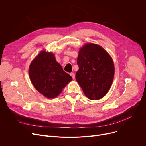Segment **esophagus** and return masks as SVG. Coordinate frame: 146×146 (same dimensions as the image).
I'll list each match as a JSON object with an SVG mask.
<instances>
[{
  "mask_svg": "<svg viewBox=\"0 0 146 146\" xmlns=\"http://www.w3.org/2000/svg\"><path fill=\"white\" fill-rule=\"evenodd\" d=\"M70 76H72V77L73 78V79H74L75 78V74H74V73H70Z\"/></svg>",
  "mask_w": 146,
  "mask_h": 146,
  "instance_id": "esophagus-1",
  "label": "esophagus"
}]
</instances>
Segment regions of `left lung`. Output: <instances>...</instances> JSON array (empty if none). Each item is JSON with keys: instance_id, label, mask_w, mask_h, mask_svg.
I'll list each match as a JSON object with an SVG mask.
<instances>
[{"instance_id": "8db88e82", "label": "left lung", "mask_w": 146, "mask_h": 146, "mask_svg": "<svg viewBox=\"0 0 146 146\" xmlns=\"http://www.w3.org/2000/svg\"><path fill=\"white\" fill-rule=\"evenodd\" d=\"M76 79L86 95L92 100H99L107 94L111 86L114 66L112 58L100 46L87 43L81 48Z\"/></svg>"}]
</instances>
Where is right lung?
Segmentation results:
<instances>
[{"label": "right lung", "instance_id": "1", "mask_svg": "<svg viewBox=\"0 0 146 146\" xmlns=\"http://www.w3.org/2000/svg\"><path fill=\"white\" fill-rule=\"evenodd\" d=\"M29 74L36 89L47 98L53 99L72 80L52 53L42 51L29 66Z\"/></svg>", "mask_w": 146, "mask_h": 146}]
</instances>
